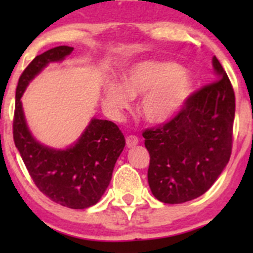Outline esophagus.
<instances>
[{
	"instance_id": "34e87169",
	"label": "esophagus",
	"mask_w": 253,
	"mask_h": 253,
	"mask_svg": "<svg viewBox=\"0 0 253 253\" xmlns=\"http://www.w3.org/2000/svg\"><path fill=\"white\" fill-rule=\"evenodd\" d=\"M138 137L133 136V134H129V136L126 137V144L128 148L134 147V145L138 144Z\"/></svg>"
}]
</instances>
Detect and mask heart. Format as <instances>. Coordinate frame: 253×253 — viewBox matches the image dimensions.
Wrapping results in <instances>:
<instances>
[{
  "label": "heart",
  "mask_w": 253,
  "mask_h": 253,
  "mask_svg": "<svg viewBox=\"0 0 253 253\" xmlns=\"http://www.w3.org/2000/svg\"><path fill=\"white\" fill-rule=\"evenodd\" d=\"M191 91V81L177 63L149 60L137 63L122 77V85L110 83L104 100L115 115L129 104L131 96L142 95L139 114L152 124H160L180 110Z\"/></svg>",
  "instance_id": "1"
}]
</instances>
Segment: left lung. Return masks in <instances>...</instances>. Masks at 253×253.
I'll use <instances>...</instances> for the list:
<instances>
[{
  "instance_id": "obj_1",
  "label": "left lung",
  "mask_w": 253,
  "mask_h": 253,
  "mask_svg": "<svg viewBox=\"0 0 253 253\" xmlns=\"http://www.w3.org/2000/svg\"><path fill=\"white\" fill-rule=\"evenodd\" d=\"M213 67L216 81L191 94L171 120L142 133L150 155L148 183L160 202L202 196L230 159L235 93L215 56Z\"/></svg>"
}]
</instances>
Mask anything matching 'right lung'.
<instances>
[{
    "label": "right lung",
    "instance_id": "1",
    "mask_svg": "<svg viewBox=\"0 0 253 253\" xmlns=\"http://www.w3.org/2000/svg\"><path fill=\"white\" fill-rule=\"evenodd\" d=\"M72 51L70 46L50 48L23 71L16 89L13 139L30 177L46 197L67 208L84 209L98 203L108 188L126 144L124 134L114 122L93 119L73 147L51 149L33 138L20 101L29 82L47 63L62 61Z\"/></svg>",
    "mask_w": 253,
    "mask_h": 253
}]
</instances>
